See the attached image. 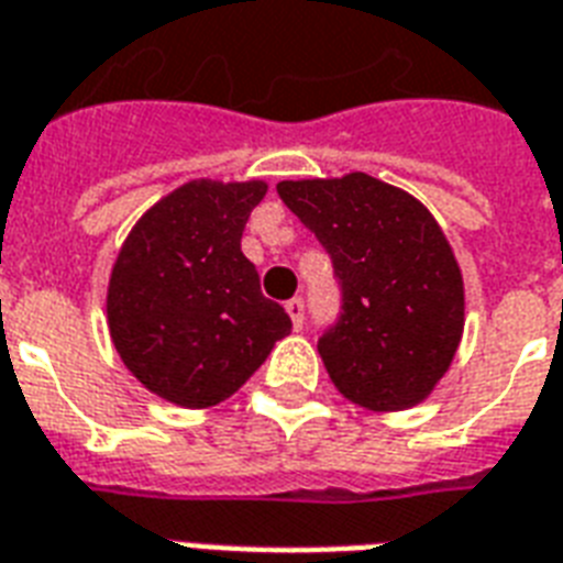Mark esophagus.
I'll return each instance as SVG.
<instances>
[{"label": "esophagus", "instance_id": "34e87169", "mask_svg": "<svg viewBox=\"0 0 563 563\" xmlns=\"http://www.w3.org/2000/svg\"><path fill=\"white\" fill-rule=\"evenodd\" d=\"M286 312H289V319H291V324H295V330L303 328V300L300 298L286 300Z\"/></svg>", "mask_w": 563, "mask_h": 563}]
</instances>
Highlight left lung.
Segmentation results:
<instances>
[{
	"label": "left lung",
	"instance_id": "obj_1",
	"mask_svg": "<svg viewBox=\"0 0 563 563\" xmlns=\"http://www.w3.org/2000/svg\"><path fill=\"white\" fill-rule=\"evenodd\" d=\"M277 195L333 263L342 303L319 336L330 380L368 410L419 405L463 333L461 268L443 230L416 197L368 174L286 179Z\"/></svg>",
	"mask_w": 563,
	"mask_h": 563
}]
</instances>
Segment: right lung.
Listing matches in <instances>:
<instances>
[{
    "mask_svg": "<svg viewBox=\"0 0 563 563\" xmlns=\"http://www.w3.org/2000/svg\"><path fill=\"white\" fill-rule=\"evenodd\" d=\"M265 183L195 179L158 200L120 247L109 330L150 393L179 407L224 401L291 330L260 289L242 233Z\"/></svg>",
    "mask_w": 563,
    "mask_h": 563,
    "instance_id": "1",
    "label": "right lung"
}]
</instances>
